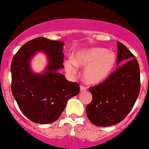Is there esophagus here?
<instances>
[{"label": "esophagus", "mask_w": 149, "mask_h": 149, "mask_svg": "<svg viewBox=\"0 0 149 149\" xmlns=\"http://www.w3.org/2000/svg\"><path fill=\"white\" fill-rule=\"evenodd\" d=\"M86 86H83V85L80 86V91H86Z\"/></svg>", "instance_id": "obj_1"}]
</instances>
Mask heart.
Wrapping results in <instances>:
<instances>
[{
  "label": "heart",
  "mask_w": 149,
  "mask_h": 149,
  "mask_svg": "<svg viewBox=\"0 0 149 149\" xmlns=\"http://www.w3.org/2000/svg\"><path fill=\"white\" fill-rule=\"evenodd\" d=\"M116 64V55L113 52L101 48L78 52L75 60L69 58L65 61L66 72L71 75L77 72L78 66H86L83 72L85 82L90 84H98L109 77Z\"/></svg>",
  "instance_id": "b5f03b06"
}]
</instances>
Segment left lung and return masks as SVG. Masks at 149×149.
I'll use <instances>...</instances> for the list:
<instances>
[{"label":"left lung","instance_id":"1","mask_svg":"<svg viewBox=\"0 0 149 149\" xmlns=\"http://www.w3.org/2000/svg\"><path fill=\"white\" fill-rule=\"evenodd\" d=\"M118 66L101 84L90 87L92 101L86 107L89 120L100 127H107L126 118L139 95L140 68L135 56L118 42Z\"/></svg>","mask_w":149,"mask_h":149}]
</instances>
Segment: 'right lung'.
I'll return each instance as SVG.
<instances>
[{"mask_svg":"<svg viewBox=\"0 0 149 149\" xmlns=\"http://www.w3.org/2000/svg\"><path fill=\"white\" fill-rule=\"evenodd\" d=\"M64 43L38 37L22 45L10 65L11 92L22 112L37 124H50L63 113L68 100L77 95L79 85L68 81L59 69L64 68ZM38 51H45L49 65L42 74L32 72L29 63Z\"/></svg>","mask_w":149,"mask_h":149,"instance_id":"obj_1","label":"right lung"}]
</instances>
